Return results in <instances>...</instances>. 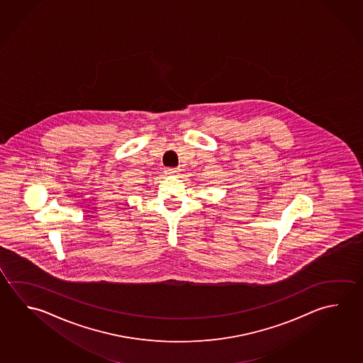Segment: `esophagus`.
I'll use <instances>...</instances> for the list:
<instances>
[{
  "instance_id": "obj_1",
  "label": "esophagus",
  "mask_w": 363,
  "mask_h": 363,
  "mask_svg": "<svg viewBox=\"0 0 363 363\" xmlns=\"http://www.w3.org/2000/svg\"><path fill=\"white\" fill-rule=\"evenodd\" d=\"M164 172H166L167 174H176L179 171H177V168H171V167H168V168H166V171H164Z\"/></svg>"
}]
</instances>
